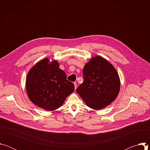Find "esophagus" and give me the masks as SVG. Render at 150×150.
<instances>
[{"label":"esophagus","instance_id":"1","mask_svg":"<svg viewBox=\"0 0 150 150\" xmlns=\"http://www.w3.org/2000/svg\"><path fill=\"white\" fill-rule=\"evenodd\" d=\"M74 86H75V89L76 90V82H74Z\"/></svg>","mask_w":150,"mask_h":150}]
</instances>
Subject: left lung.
Returning <instances> with one entry per match:
<instances>
[{"mask_svg":"<svg viewBox=\"0 0 150 150\" xmlns=\"http://www.w3.org/2000/svg\"><path fill=\"white\" fill-rule=\"evenodd\" d=\"M82 73L83 81L76 91L89 108L103 109L116 98L120 78L108 60L100 56H94L85 63Z\"/></svg>","mask_w":150,"mask_h":150,"instance_id":"obj_1","label":"left lung"}]
</instances>
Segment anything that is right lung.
Instances as JSON below:
<instances>
[{
  "instance_id": "1",
  "label": "right lung",
  "mask_w": 150,
  "mask_h": 150,
  "mask_svg": "<svg viewBox=\"0 0 150 150\" xmlns=\"http://www.w3.org/2000/svg\"><path fill=\"white\" fill-rule=\"evenodd\" d=\"M25 88L30 101L48 111L59 108L75 89L74 84L67 79L66 73L59 68V62L47 57L30 69Z\"/></svg>"
}]
</instances>
